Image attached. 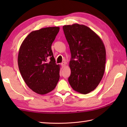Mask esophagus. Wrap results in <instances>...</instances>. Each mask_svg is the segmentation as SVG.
I'll return each instance as SVG.
<instances>
[{"instance_id":"34e87169","label":"esophagus","mask_w":127,"mask_h":127,"mask_svg":"<svg viewBox=\"0 0 127 127\" xmlns=\"http://www.w3.org/2000/svg\"><path fill=\"white\" fill-rule=\"evenodd\" d=\"M61 65L62 67H63V68H64V67H65L66 65V63H65V62H63V63H61Z\"/></svg>"}]
</instances>
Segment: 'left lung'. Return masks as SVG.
<instances>
[{"instance_id":"8db88e82","label":"left lung","mask_w":127,"mask_h":127,"mask_svg":"<svg viewBox=\"0 0 127 127\" xmlns=\"http://www.w3.org/2000/svg\"><path fill=\"white\" fill-rule=\"evenodd\" d=\"M63 29L71 55L68 81L74 91L89 93L96 88L104 74L106 50L104 43L85 25L73 24L64 26Z\"/></svg>"}]
</instances>
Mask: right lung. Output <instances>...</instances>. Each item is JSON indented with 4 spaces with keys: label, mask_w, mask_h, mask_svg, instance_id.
Returning a JSON list of instances; mask_svg holds the SVG:
<instances>
[{
    "label": "right lung",
    "mask_w": 127,
    "mask_h": 127,
    "mask_svg": "<svg viewBox=\"0 0 127 127\" xmlns=\"http://www.w3.org/2000/svg\"><path fill=\"white\" fill-rule=\"evenodd\" d=\"M59 31L58 27H52L32 32L19 50L20 73L28 87L39 94L53 90L59 80L60 66L51 50Z\"/></svg>",
    "instance_id": "obj_1"
}]
</instances>
